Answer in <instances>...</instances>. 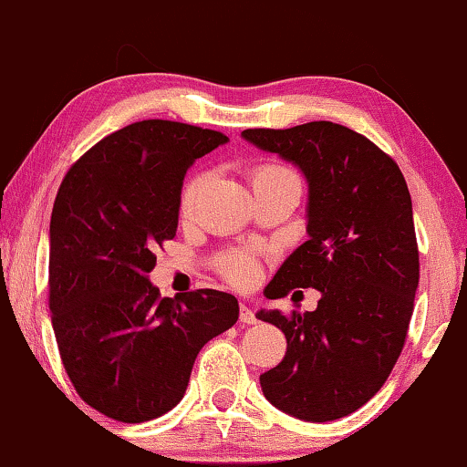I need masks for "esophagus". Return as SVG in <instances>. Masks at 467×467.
<instances>
[{"instance_id": "esophagus-1", "label": "esophagus", "mask_w": 467, "mask_h": 467, "mask_svg": "<svg viewBox=\"0 0 467 467\" xmlns=\"http://www.w3.org/2000/svg\"><path fill=\"white\" fill-rule=\"evenodd\" d=\"M239 319L243 321V324H247V326H254V324H258V317H255V313L252 311V308H249V306L245 305V302H243V305H241Z\"/></svg>"}]
</instances>
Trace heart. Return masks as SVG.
<instances>
[{
    "instance_id": "obj_1",
    "label": "heart",
    "mask_w": 467,
    "mask_h": 467,
    "mask_svg": "<svg viewBox=\"0 0 467 467\" xmlns=\"http://www.w3.org/2000/svg\"><path fill=\"white\" fill-rule=\"evenodd\" d=\"M277 171H290V169L279 167V165H266V167L255 171V175L277 173ZM202 183H205V177L202 175H194L192 180L186 183V188H183V192H182V212L183 213L192 212L194 209L196 199H199V194L202 190ZM222 273H224L226 277L236 285H252L254 281L258 279L260 268H258V262H255L254 255H249L245 252H236V254H228L222 258Z\"/></svg>"
}]
</instances>
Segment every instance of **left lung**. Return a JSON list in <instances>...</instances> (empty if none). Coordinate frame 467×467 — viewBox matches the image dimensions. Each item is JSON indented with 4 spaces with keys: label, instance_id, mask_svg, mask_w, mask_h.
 Instances as JSON below:
<instances>
[{
    "label": "left lung",
    "instance_id": "8db88e82",
    "mask_svg": "<svg viewBox=\"0 0 467 467\" xmlns=\"http://www.w3.org/2000/svg\"><path fill=\"white\" fill-rule=\"evenodd\" d=\"M243 140L306 177L308 241L266 298L321 294L315 311H260L285 334L279 366L260 374L268 402L302 421L347 417L377 393L402 353L419 285L412 201L402 171L368 137L327 120L247 129Z\"/></svg>",
    "mask_w": 467,
    "mask_h": 467
}]
</instances>
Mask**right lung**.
I'll use <instances>...</instances> for the list:
<instances>
[{"label": "right lung", "instance_id": "obj_1", "mask_svg": "<svg viewBox=\"0 0 467 467\" xmlns=\"http://www.w3.org/2000/svg\"><path fill=\"white\" fill-rule=\"evenodd\" d=\"M228 137L171 120L124 127L76 161L50 218V311L65 372L105 417L143 423L186 393L194 359L239 319L233 294L161 298L148 273L173 239L183 175Z\"/></svg>", "mask_w": 467, "mask_h": 467}]
</instances>
